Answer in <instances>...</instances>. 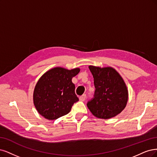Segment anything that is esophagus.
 <instances>
[{
  "mask_svg": "<svg viewBox=\"0 0 157 157\" xmlns=\"http://www.w3.org/2000/svg\"><path fill=\"white\" fill-rule=\"evenodd\" d=\"M86 98V94H83L82 96L79 97V100L81 101H84Z\"/></svg>",
  "mask_w": 157,
  "mask_h": 157,
  "instance_id": "1",
  "label": "esophagus"
}]
</instances>
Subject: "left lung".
Returning <instances> with one entry per match:
<instances>
[{
    "mask_svg": "<svg viewBox=\"0 0 157 157\" xmlns=\"http://www.w3.org/2000/svg\"><path fill=\"white\" fill-rule=\"evenodd\" d=\"M94 78V97L87 105L93 115L108 119L120 113L128 102V90L123 79L112 67L89 66Z\"/></svg>",
    "mask_w": 157,
    "mask_h": 157,
    "instance_id": "obj_1",
    "label": "left lung"
}]
</instances>
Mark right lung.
Instances as JSON below:
<instances>
[{"instance_id":"obj_1","label":"right lung","mask_w":157,"mask_h":157,"mask_svg":"<svg viewBox=\"0 0 157 157\" xmlns=\"http://www.w3.org/2000/svg\"><path fill=\"white\" fill-rule=\"evenodd\" d=\"M80 71L56 67L48 70L35 86L33 101L38 112L45 119H57L68 114L79 98L72 79Z\"/></svg>"}]
</instances>
